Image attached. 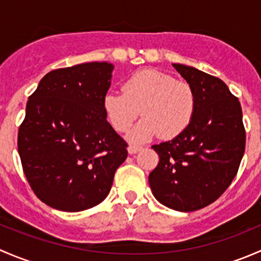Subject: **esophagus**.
<instances>
[{"mask_svg":"<svg viewBox=\"0 0 261 261\" xmlns=\"http://www.w3.org/2000/svg\"><path fill=\"white\" fill-rule=\"evenodd\" d=\"M143 149V147L141 146H139V145H133V144H131V145H128V147H127V151H128V154H136V152L138 151H140V150Z\"/></svg>","mask_w":261,"mask_h":261,"instance_id":"obj_1","label":"esophagus"}]
</instances>
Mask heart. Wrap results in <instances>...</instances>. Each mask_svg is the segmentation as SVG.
I'll return each mask as SVG.
<instances>
[{"label":"heart","mask_w":261,"mask_h":261,"mask_svg":"<svg viewBox=\"0 0 261 261\" xmlns=\"http://www.w3.org/2000/svg\"><path fill=\"white\" fill-rule=\"evenodd\" d=\"M102 106L107 121L118 133H126L139 115L144 116L127 135L133 143H141L160 133L167 139L183 134L193 120L197 98L187 82L145 69L123 82L122 93L109 92Z\"/></svg>","instance_id":"b5f03b06"}]
</instances>
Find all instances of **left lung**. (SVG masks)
Segmentation results:
<instances>
[{
	"label": "left lung",
	"mask_w": 261,
	"mask_h": 261,
	"mask_svg": "<svg viewBox=\"0 0 261 261\" xmlns=\"http://www.w3.org/2000/svg\"><path fill=\"white\" fill-rule=\"evenodd\" d=\"M197 98L193 120L183 134L151 147L159 164L149 174L155 198L168 208L192 212L215 202L231 184L245 151L243 111L220 78L173 64Z\"/></svg>",
	"instance_id": "obj_1"
}]
</instances>
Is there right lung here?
I'll return each mask as SVG.
<instances>
[{
    "label": "right lung",
    "mask_w": 261,
    "mask_h": 261,
    "mask_svg": "<svg viewBox=\"0 0 261 261\" xmlns=\"http://www.w3.org/2000/svg\"><path fill=\"white\" fill-rule=\"evenodd\" d=\"M112 70L107 62L51 70L29 97L18 154L34 193L53 208L80 212L101 203L127 158L102 106Z\"/></svg>",
    "instance_id": "1"
}]
</instances>
